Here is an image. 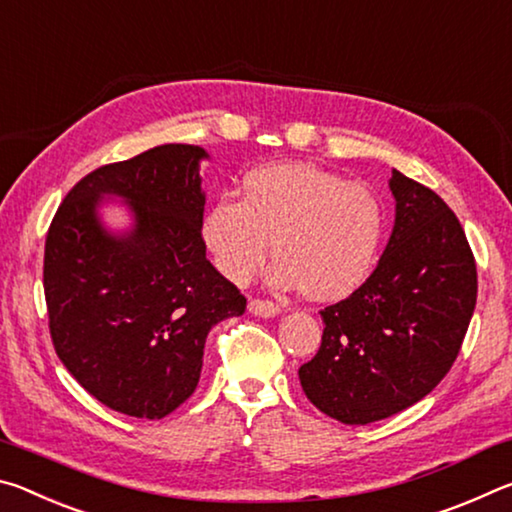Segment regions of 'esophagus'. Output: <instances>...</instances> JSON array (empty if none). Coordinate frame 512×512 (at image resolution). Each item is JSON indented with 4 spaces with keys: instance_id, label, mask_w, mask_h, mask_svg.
I'll return each mask as SVG.
<instances>
[{
    "instance_id": "esophagus-1",
    "label": "esophagus",
    "mask_w": 512,
    "mask_h": 512,
    "mask_svg": "<svg viewBox=\"0 0 512 512\" xmlns=\"http://www.w3.org/2000/svg\"><path fill=\"white\" fill-rule=\"evenodd\" d=\"M248 309H250V314L264 316V318L280 314V305H275L273 300H262V298H253V300H250V302H248Z\"/></svg>"
}]
</instances>
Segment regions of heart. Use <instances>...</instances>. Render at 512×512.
<instances>
[{"instance_id":"1","label":"heart","mask_w":512,"mask_h":512,"mask_svg":"<svg viewBox=\"0 0 512 512\" xmlns=\"http://www.w3.org/2000/svg\"><path fill=\"white\" fill-rule=\"evenodd\" d=\"M384 230V205L368 185L302 162L246 173L241 201L219 196L201 221L203 244L225 277L248 282L273 239L271 280L316 300L345 298L366 282Z\"/></svg>"}]
</instances>
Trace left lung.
Segmentation results:
<instances>
[{
    "mask_svg": "<svg viewBox=\"0 0 512 512\" xmlns=\"http://www.w3.org/2000/svg\"><path fill=\"white\" fill-rule=\"evenodd\" d=\"M395 228L375 271L320 311L323 341L298 375L309 402L343 424L409 409L461 352L476 305V262L456 214L393 171Z\"/></svg>",
    "mask_w": 512,
    "mask_h": 512,
    "instance_id": "1",
    "label": "left lung"
}]
</instances>
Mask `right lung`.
Returning <instances> with one entry per match:
<instances>
[{
	"instance_id": "right-lung-1",
	"label": "right lung",
	"mask_w": 512,
	"mask_h": 512,
	"mask_svg": "<svg viewBox=\"0 0 512 512\" xmlns=\"http://www.w3.org/2000/svg\"><path fill=\"white\" fill-rule=\"evenodd\" d=\"M201 146L162 144L103 164L69 189L45 241V300L58 359L92 397L160 420L196 391L210 329L246 298L205 257ZM132 203L136 228L112 238L93 207Z\"/></svg>"
}]
</instances>
